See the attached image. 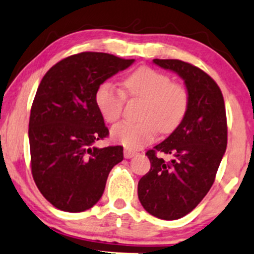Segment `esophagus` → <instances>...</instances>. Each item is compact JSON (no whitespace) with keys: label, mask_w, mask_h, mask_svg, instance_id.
<instances>
[{"label":"esophagus","mask_w":254,"mask_h":254,"mask_svg":"<svg viewBox=\"0 0 254 254\" xmlns=\"http://www.w3.org/2000/svg\"><path fill=\"white\" fill-rule=\"evenodd\" d=\"M133 155H136V151L130 150V149H125L124 150V157L125 159H131Z\"/></svg>","instance_id":"esophagus-1"}]
</instances>
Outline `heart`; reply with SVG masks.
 <instances>
[{
    "label": "heart",
    "instance_id": "1",
    "mask_svg": "<svg viewBox=\"0 0 254 254\" xmlns=\"http://www.w3.org/2000/svg\"><path fill=\"white\" fill-rule=\"evenodd\" d=\"M124 92L131 99L143 101L137 123H121L111 130L116 143L127 149H139L154 139L156 132L171 133L179 127L189 107V93L184 86L173 83L170 76L151 68H139L124 81ZM124 94L105 82L95 93V103L107 123L121 118Z\"/></svg>",
    "mask_w": 254,
    "mask_h": 254
}]
</instances>
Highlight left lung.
I'll use <instances>...</instances> for the list:
<instances>
[{
	"label": "left lung",
	"mask_w": 254,
	"mask_h": 254,
	"mask_svg": "<svg viewBox=\"0 0 254 254\" xmlns=\"http://www.w3.org/2000/svg\"><path fill=\"white\" fill-rule=\"evenodd\" d=\"M184 80L189 107L179 127L145 155L150 170L138 182V199L150 215L178 220L208 193L227 148V118L220 87L206 72L179 60H153ZM157 152L174 156L166 163Z\"/></svg>",
	"instance_id": "8db88e82"
}]
</instances>
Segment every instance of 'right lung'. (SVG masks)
Segmentation results:
<instances>
[{"instance_id":"1","label":"right lung","mask_w":254,"mask_h":254,"mask_svg":"<svg viewBox=\"0 0 254 254\" xmlns=\"http://www.w3.org/2000/svg\"><path fill=\"white\" fill-rule=\"evenodd\" d=\"M135 60L81 52L55 64L32 104L28 138L32 176L55 208L81 212L103 196L109 173L123 160V147L97 148L109 135L95 93Z\"/></svg>"}]
</instances>
